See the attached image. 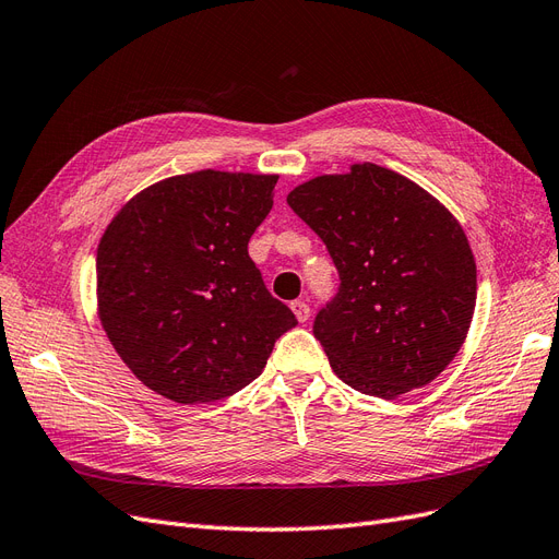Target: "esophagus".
<instances>
[{
	"instance_id": "1",
	"label": "esophagus",
	"mask_w": 559,
	"mask_h": 559,
	"mask_svg": "<svg viewBox=\"0 0 559 559\" xmlns=\"http://www.w3.org/2000/svg\"><path fill=\"white\" fill-rule=\"evenodd\" d=\"M292 310H294V314H296V319L300 321V324H306V321L310 319V306L306 300H294L292 302Z\"/></svg>"
}]
</instances>
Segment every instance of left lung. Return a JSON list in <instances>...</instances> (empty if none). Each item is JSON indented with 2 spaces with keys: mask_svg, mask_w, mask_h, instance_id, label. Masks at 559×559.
Here are the masks:
<instances>
[{
  "mask_svg": "<svg viewBox=\"0 0 559 559\" xmlns=\"http://www.w3.org/2000/svg\"><path fill=\"white\" fill-rule=\"evenodd\" d=\"M324 240L341 292L314 319L333 373L396 399L443 373L476 310V259L429 191L376 163L321 175L286 195Z\"/></svg>",
  "mask_w": 559,
  "mask_h": 559,
  "instance_id": "1",
  "label": "left lung"
}]
</instances>
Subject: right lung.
<instances>
[{
  "label": "right lung",
  "mask_w": 559,
  "mask_h": 559,
  "mask_svg": "<svg viewBox=\"0 0 559 559\" xmlns=\"http://www.w3.org/2000/svg\"><path fill=\"white\" fill-rule=\"evenodd\" d=\"M280 175L198 170L146 186L97 245V314L134 378L175 403L261 376L294 312L270 296L249 238Z\"/></svg>",
  "instance_id": "right-lung-1"
}]
</instances>
